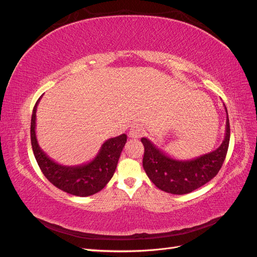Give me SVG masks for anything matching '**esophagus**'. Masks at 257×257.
<instances>
[{
	"label": "esophagus",
	"mask_w": 257,
	"mask_h": 257,
	"mask_svg": "<svg viewBox=\"0 0 257 257\" xmlns=\"http://www.w3.org/2000/svg\"><path fill=\"white\" fill-rule=\"evenodd\" d=\"M143 134H144V130L139 125H133L130 128V132H128V136L131 138H139L142 137Z\"/></svg>",
	"instance_id": "34e87169"
}]
</instances>
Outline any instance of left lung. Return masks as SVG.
<instances>
[{"mask_svg": "<svg viewBox=\"0 0 257 257\" xmlns=\"http://www.w3.org/2000/svg\"><path fill=\"white\" fill-rule=\"evenodd\" d=\"M229 137L230 128L227 114L225 137L221 146L212 152L188 161H179L168 157L149 139L143 137L142 143L145 147L144 169L160 190L176 195L191 193L209 182L219 173L228 150Z\"/></svg>", "mask_w": 257, "mask_h": 257, "instance_id": "8db88e82", "label": "left lung"}]
</instances>
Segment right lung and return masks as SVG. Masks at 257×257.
Masks as SVG:
<instances>
[{
    "instance_id": "right-lung-1",
    "label": "right lung",
    "mask_w": 257,
    "mask_h": 257,
    "mask_svg": "<svg viewBox=\"0 0 257 257\" xmlns=\"http://www.w3.org/2000/svg\"><path fill=\"white\" fill-rule=\"evenodd\" d=\"M42 96L37 99L31 119V144L44 176L58 189L75 196H90L103 190L114 174L120 154L126 143V135L122 134L108 139L100 147L96 157L87 164L79 166L58 164L41 149L36 139V108Z\"/></svg>"
}]
</instances>
